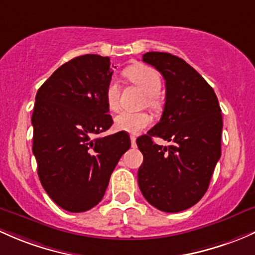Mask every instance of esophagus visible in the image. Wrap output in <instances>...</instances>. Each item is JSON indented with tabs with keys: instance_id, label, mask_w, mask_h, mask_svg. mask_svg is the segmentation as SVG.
Segmentation results:
<instances>
[{
	"instance_id": "esophagus-1",
	"label": "esophagus",
	"mask_w": 255,
	"mask_h": 255,
	"mask_svg": "<svg viewBox=\"0 0 255 255\" xmlns=\"http://www.w3.org/2000/svg\"><path fill=\"white\" fill-rule=\"evenodd\" d=\"M135 140H136L135 136H134V135H130V143H132V146H135V145H136Z\"/></svg>"
}]
</instances>
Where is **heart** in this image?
<instances>
[{"mask_svg": "<svg viewBox=\"0 0 255 255\" xmlns=\"http://www.w3.org/2000/svg\"><path fill=\"white\" fill-rule=\"evenodd\" d=\"M125 76L135 85H138L146 94L148 106L156 107V95L160 93L162 87L161 76L152 67L146 64H136L129 67L125 72ZM105 99L107 107L111 111H117L120 109V87L116 79H111L105 90ZM152 119L146 112H127L123 111L115 117V127L122 132L138 134L151 125Z\"/></svg>", "mask_w": 255, "mask_h": 255, "instance_id": "1", "label": "heart"}]
</instances>
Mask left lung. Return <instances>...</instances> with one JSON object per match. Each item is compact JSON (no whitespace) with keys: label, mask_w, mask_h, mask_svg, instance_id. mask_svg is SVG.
Instances as JSON below:
<instances>
[{"label":"left lung","mask_w":255,"mask_h":255,"mask_svg":"<svg viewBox=\"0 0 255 255\" xmlns=\"http://www.w3.org/2000/svg\"><path fill=\"white\" fill-rule=\"evenodd\" d=\"M166 80V101L160 122L136 139L144 160L138 184L149 204L178 213L197 204L208 191L221 156L222 115L206 80L182 58L167 52H146ZM156 136L170 143L159 146Z\"/></svg>","instance_id":"1"}]
</instances>
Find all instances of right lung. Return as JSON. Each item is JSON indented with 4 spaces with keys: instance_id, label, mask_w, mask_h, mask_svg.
<instances>
[{
    "instance_id": "1",
    "label": "right lung",
    "mask_w": 255,
    "mask_h": 255,
    "mask_svg": "<svg viewBox=\"0 0 255 255\" xmlns=\"http://www.w3.org/2000/svg\"><path fill=\"white\" fill-rule=\"evenodd\" d=\"M112 67L109 57L79 56L56 69L35 96L37 175L51 199L71 213L99 204L112 171L130 148L126 132L96 136L114 123L105 99Z\"/></svg>"
}]
</instances>
